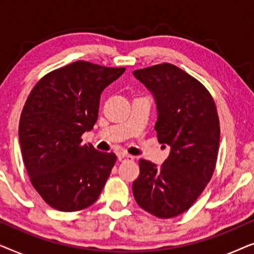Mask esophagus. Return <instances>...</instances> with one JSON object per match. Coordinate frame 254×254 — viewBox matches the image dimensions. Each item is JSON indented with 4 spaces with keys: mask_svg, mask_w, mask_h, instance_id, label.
<instances>
[{
    "mask_svg": "<svg viewBox=\"0 0 254 254\" xmlns=\"http://www.w3.org/2000/svg\"><path fill=\"white\" fill-rule=\"evenodd\" d=\"M118 159H119L120 162H125V161H133L134 159V157L133 156H130V155H127V154H119L118 155Z\"/></svg>",
    "mask_w": 254,
    "mask_h": 254,
    "instance_id": "34e87169",
    "label": "esophagus"
}]
</instances>
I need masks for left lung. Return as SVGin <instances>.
<instances>
[{"label": "left lung", "mask_w": 254, "mask_h": 254, "mask_svg": "<svg viewBox=\"0 0 254 254\" xmlns=\"http://www.w3.org/2000/svg\"><path fill=\"white\" fill-rule=\"evenodd\" d=\"M157 104L159 143L171 147L162 165L140 159L133 183L135 200L158 218L189 210L213 177L220 147L216 105L202 83L171 64L134 70Z\"/></svg>", "instance_id": "obj_1"}]
</instances>
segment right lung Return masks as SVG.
Listing matches in <instances>:
<instances>
[{"label": "right lung", "mask_w": 254, "mask_h": 254, "mask_svg": "<svg viewBox=\"0 0 254 254\" xmlns=\"http://www.w3.org/2000/svg\"><path fill=\"white\" fill-rule=\"evenodd\" d=\"M125 70L76 61L31 90L19 119L23 162L34 190L54 209H85L102 193L117 156L82 145V135L98 119L100 93Z\"/></svg>", "instance_id": "1"}]
</instances>
